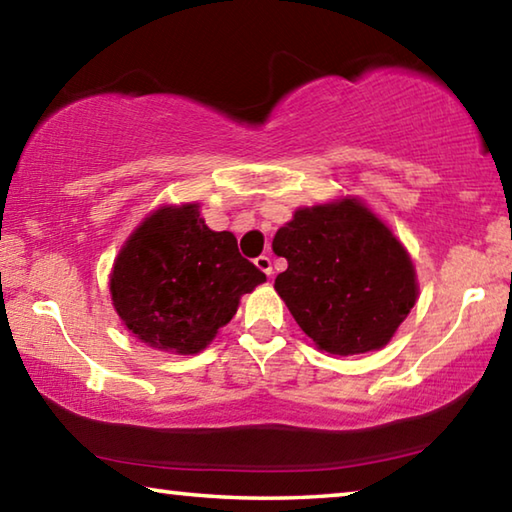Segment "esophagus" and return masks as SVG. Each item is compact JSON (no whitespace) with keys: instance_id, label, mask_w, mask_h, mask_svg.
<instances>
[{"instance_id":"esophagus-1","label":"esophagus","mask_w":512,"mask_h":512,"mask_svg":"<svg viewBox=\"0 0 512 512\" xmlns=\"http://www.w3.org/2000/svg\"><path fill=\"white\" fill-rule=\"evenodd\" d=\"M255 266H257L262 273H266L268 277L273 275V264H271V257H268V255H259V257L255 259Z\"/></svg>"}]
</instances>
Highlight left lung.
Instances as JSON below:
<instances>
[{
  "instance_id": "obj_1",
  "label": "left lung",
  "mask_w": 512,
  "mask_h": 512,
  "mask_svg": "<svg viewBox=\"0 0 512 512\" xmlns=\"http://www.w3.org/2000/svg\"><path fill=\"white\" fill-rule=\"evenodd\" d=\"M273 253L289 264L275 291L329 354L384 348L418 298L409 253L357 198L300 207L275 232Z\"/></svg>"
}]
</instances>
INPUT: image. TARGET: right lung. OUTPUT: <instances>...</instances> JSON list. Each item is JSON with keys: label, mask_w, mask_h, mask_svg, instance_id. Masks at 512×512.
Returning <instances> with one entry per match:
<instances>
[{"label": "right lung", "mask_w": 512, "mask_h": 512, "mask_svg": "<svg viewBox=\"0 0 512 512\" xmlns=\"http://www.w3.org/2000/svg\"><path fill=\"white\" fill-rule=\"evenodd\" d=\"M266 275L241 257L232 232H214L196 203L146 216L110 273L112 305L151 348L196 354L237 314Z\"/></svg>", "instance_id": "obj_1"}]
</instances>
